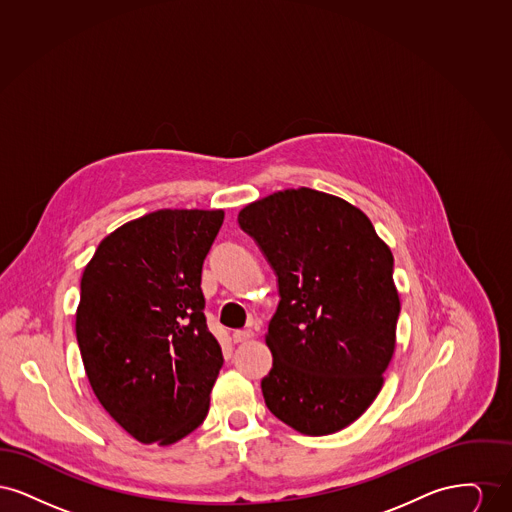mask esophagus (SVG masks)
I'll return each mask as SVG.
<instances>
[{"label":"esophagus","instance_id":"obj_1","mask_svg":"<svg viewBox=\"0 0 512 512\" xmlns=\"http://www.w3.org/2000/svg\"><path fill=\"white\" fill-rule=\"evenodd\" d=\"M251 338H253V330H236L232 334L234 343H244V341L251 340Z\"/></svg>","mask_w":512,"mask_h":512}]
</instances>
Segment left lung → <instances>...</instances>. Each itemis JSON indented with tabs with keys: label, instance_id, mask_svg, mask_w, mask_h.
I'll return each instance as SVG.
<instances>
[{
	"label": "left lung",
	"instance_id": "1",
	"mask_svg": "<svg viewBox=\"0 0 512 512\" xmlns=\"http://www.w3.org/2000/svg\"><path fill=\"white\" fill-rule=\"evenodd\" d=\"M238 222L278 278L268 411L307 436L343 430L382 390L395 349L390 247L361 209L311 188L249 203Z\"/></svg>",
	"mask_w": 512,
	"mask_h": 512
}]
</instances>
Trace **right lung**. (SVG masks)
Instances as JSON below:
<instances>
[{
	"label": "right lung",
	"instance_id": "right-lung-1",
	"mask_svg": "<svg viewBox=\"0 0 512 512\" xmlns=\"http://www.w3.org/2000/svg\"><path fill=\"white\" fill-rule=\"evenodd\" d=\"M224 211L161 209L98 245L80 280L76 340L103 409L132 438L171 445L209 413L224 363L209 332L203 261Z\"/></svg>",
	"mask_w": 512,
	"mask_h": 512
}]
</instances>
